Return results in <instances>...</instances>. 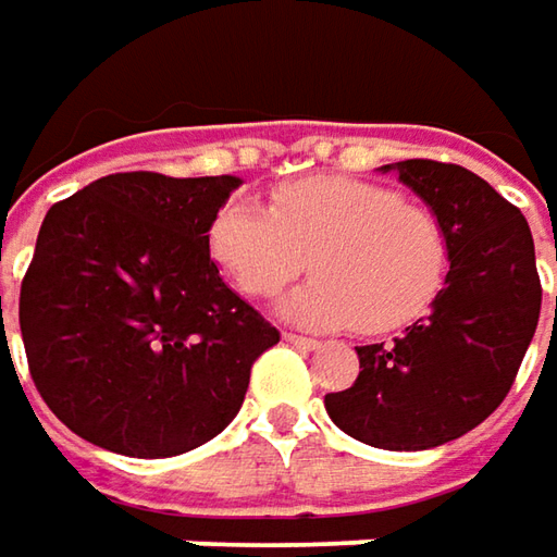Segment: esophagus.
Wrapping results in <instances>:
<instances>
[{
	"label": "esophagus",
	"mask_w": 557,
	"mask_h": 557,
	"mask_svg": "<svg viewBox=\"0 0 557 557\" xmlns=\"http://www.w3.org/2000/svg\"><path fill=\"white\" fill-rule=\"evenodd\" d=\"M285 341L294 344V347H300V350H315L319 347V341H312V337H304V334H285Z\"/></svg>",
	"instance_id": "34e87169"
}]
</instances>
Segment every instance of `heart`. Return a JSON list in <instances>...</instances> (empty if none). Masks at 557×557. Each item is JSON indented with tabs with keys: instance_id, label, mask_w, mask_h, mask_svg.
I'll list each match as a JSON object with an SVG mask.
<instances>
[{
	"instance_id": "1",
	"label": "heart",
	"mask_w": 557,
	"mask_h": 557,
	"mask_svg": "<svg viewBox=\"0 0 557 557\" xmlns=\"http://www.w3.org/2000/svg\"><path fill=\"white\" fill-rule=\"evenodd\" d=\"M213 260L247 297L282 300V315L315 332L356 325L387 334L434 307L449 272V235L431 207L354 176H307L263 203L225 201L207 232Z\"/></svg>"
}]
</instances>
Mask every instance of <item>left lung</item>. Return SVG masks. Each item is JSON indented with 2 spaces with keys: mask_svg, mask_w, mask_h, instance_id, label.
<instances>
[{
  "mask_svg": "<svg viewBox=\"0 0 557 557\" xmlns=\"http://www.w3.org/2000/svg\"><path fill=\"white\" fill-rule=\"evenodd\" d=\"M381 170L443 220L449 272L431 312L403 337L356 347L359 377L325 396V409L359 443L418 453L499 409L536 332L543 288L524 213L478 173L440 161Z\"/></svg>",
  "mask_w": 557,
  "mask_h": 557,
  "instance_id": "1",
  "label": "left lung"
}]
</instances>
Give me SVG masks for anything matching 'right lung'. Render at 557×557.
I'll return each instance as SVG.
<instances>
[{"instance_id":"add662e5","label":"right lung","mask_w":557,"mask_h":557,"mask_svg":"<svg viewBox=\"0 0 557 557\" xmlns=\"http://www.w3.org/2000/svg\"><path fill=\"white\" fill-rule=\"evenodd\" d=\"M238 176L114 173L46 213L21 285L33 384L74 434L133 459L238 416L278 332L228 288L207 232Z\"/></svg>"}]
</instances>
